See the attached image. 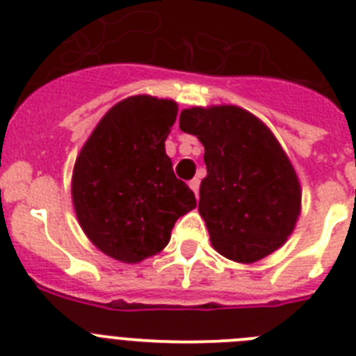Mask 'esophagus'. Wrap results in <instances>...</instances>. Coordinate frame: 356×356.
<instances>
[{
  "mask_svg": "<svg viewBox=\"0 0 356 356\" xmlns=\"http://www.w3.org/2000/svg\"><path fill=\"white\" fill-rule=\"evenodd\" d=\"M188 187L193 188L194 194H196V197H197V193H200V178H193V180L188 181Z\"/></svg>",
  "mask_w": 356,
  "mask_h": 356,
  "instance_id": "esophagus-1",
  "label": "esophagus"
}]
</instances>
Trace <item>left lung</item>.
Returning a JSON list of instances; mask_svg holds the SVG:
<instances>
[{"instance_id":"left-lung-1","label":"left lung","mask_w":356,"mask_h":356,"mask_svg":"<svg viewBox=\"0 0 356 356\" xmlns=\"http://www.w3.org/2000/svg\"><path fill=\"white\" fill-rule=\"evenodd\" d=\"M181 131L205 146L200 213L213 250L253 264L284 246L301 210V187L273 131L241 106H193Z\"/></svg>"}]
</instances>
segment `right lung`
Instances as JSON below:
<instances>
[{
  "label": "right lung",
  "mask_w": 356,
  "mask_h": 356,
  "mask_svg": "<svg viewBox=\"0 0 356 356\" xmlns=\"http://www.w3.org/2000/svg\"><path fill=\"white\" fill-rule=\"evenodd\" d=\"M171 99L131 96L103 115L72 171V205L94 246L124 264L168 246L175 222L196 207L165 155L176 121Z\"/></svg>",
  "instance_id": "add662e5"
}]
</instances>
